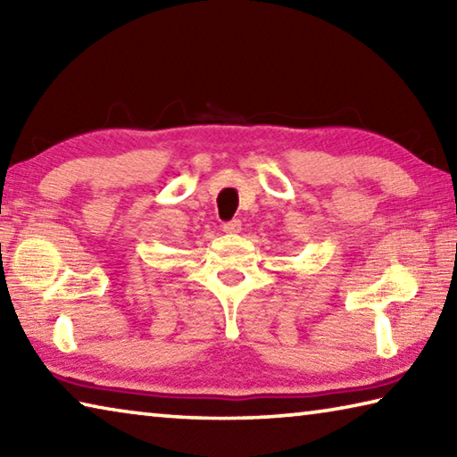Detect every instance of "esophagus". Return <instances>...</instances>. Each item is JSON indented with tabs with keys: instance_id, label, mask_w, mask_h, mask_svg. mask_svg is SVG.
<instances>
[{
	"instance_id": "1",
	"label": "esophagus",
	"mask_w": 457,
	"mask_h": 457,
	"mask_svg": "<svg viewBox=\"0 0 457 457\" xmlns=\"http://www.w3.org/2000/svg\"><path fill=\"white\" fill-rule=\"evenodd\" d=\"M223 231H226V234H239V231H242V221L231 220L228 223H223Z\"/></svg>"
}]
</instances>
